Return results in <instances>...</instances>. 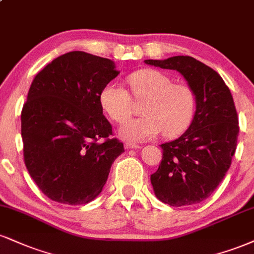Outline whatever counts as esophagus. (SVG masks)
<instances>
[{
    "mask_svg": "<svg viewBox=\"0 0 254 254\" xmlns=\"http://www.w3.org/2000/svg\"><path fill=\"white\" fill-rule=\"evenodd\" d=\"M125 149H138L139 145L136 144V143H130V142H127L124 144Z\"/></svg>",
    "mask_w": 254,
    "mask_h": 254,
    "instance_id": "esophagus-1",
    "label": "esophagus"
}]
</instances>
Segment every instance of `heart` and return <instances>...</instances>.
<instances>
[{
    "instance_id": "b5f03b06",
    "label": "heart",
    "mask_w": 254,
    "mask_h": 254,
    "mask_svg": "<svg viewBox=\"0 0 254 254\" xmlns=\"http://www.w3.org/2000/svg\"><path fill=\"white\" fill-rule=\"evenodd\" d=\"M133 96L145 99L142 106L144 116L124 123L119 135L125 140L142 142L163 132L167 138L182 135L193 123L196 98L188 85L173 82V79L157 69L145 68L129 75ZM103 111L116 123H123L132 112L129 92L116 81L106 84L99 94Z\"/></svg>"
}]
</instances>
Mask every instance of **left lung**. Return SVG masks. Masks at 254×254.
<instances>
[{"label":"left lung","mask_w":254,"mask_h":254,"mask_svg":"<svg viewBox=\"0 0 254 254\" xmlns=\"http://www.w3.org/2000/svg\"><path fill=\"white\" fill-rule=\"evenodd\" d=\"M144 63L181 73L196 98L190 127L177 139L161 144V164L150 176L154 193L170 206L200 203L222 181L237 149L239 121L233 97L218 72L191 57Z\"/></svg>","instance_id":"left-lung-1"}]
</instances>
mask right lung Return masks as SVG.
I'll list each match as a JSON object with an SVG mask.
<instances>
[{"label": "right lung", "mask_w": 254, "mask_h": 254, "mask_svg": "<svg viewBox=\"0 0 254 254\" xmlns=\"http://www.w3.org/2000/svg\"><path fill=\"white\" fill-rule=\"evenodd\" d=\"M119 74L112 60L73 51L35 75L21 112L24 164L40 190L65 204H85L102 193L123 143L99 103Z\"/></svg>", "instance_id": "right-lung-1"}]
</instances>
